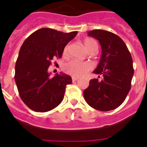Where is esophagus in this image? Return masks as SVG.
I'll list each match as a JSON object with an SVG mask.
<instances>
[{
  "instance_id": "obj_1",
  "label": "esophagus",
  "mask_w": 147,
  "mask_h": 147,
  "mask_svg": "<svg viewBox=\"0 0 147 147\" xmlns=\"http://www.w3.org/2000/svg\"><path fill=\"white\" fill-rule=\"evenodd\" d=\"M78 80H79V77H75V76H73V77H72V80H73V82L77 81Z\"/></svg>"
}]
</instances>
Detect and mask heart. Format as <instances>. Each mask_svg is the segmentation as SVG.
<instances>
[{
    "label": "heart",
    "mask_w": 147,
    "mask_h": 147,
    "mask_svg": "<svg viewBox=\"0 0 147 147\" xmlns=\"http://www.w3.org/2000/svg\"><path fill=\"white\" fill-rule=\"evenodd\" d=\"M83 45L85 50L88 53L92 52L93 51L98 49V44L95 40L92 38H86L83 41ZM69 46L66 45L63 49V54L67 55ZM92 68L91 64L88 62H78L76 60H71L65 63L64 65V70L65 72L75 77H80L85 75Z\"/></svg>",
    "instance_id": "1"
}]
</instances>
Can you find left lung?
Returning a JSON list of instances; mask_svg holds the SVG:
<instances>
[{
	"label": "left lung",
	"mask_w": 147,
	"mask_h": 147,
	"mask_svg": "<svg viewBox=\"0 0 147 147\" xmlns=\"http://www.w3.org/2000/svg\"><path fill=\"white\" fill-rule=\"evenodd\" d=\"M88 36L98 40L102 57L94 74L103 76L102 81L93 79L83 95L87 103L100 111L117 108L125 100L131 88L134 74L132 59L124 42L110 32L95 29Z\"/></svg>",
	"instance_id": "left-lung-1"
}]
</instances>
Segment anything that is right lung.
Wrapping results in <instances>:
<instances>
[{
    "instance_id": "right-lung-1",
    "label": "right lung",
    "mask_w": 147,
    "mask_h": 147,
    "mask_svg": "<svg viewBox=\"0 0 147 147\" xmlns=\"http://www.w3.org/2000/svg\"><path fill=\"white\" fill-rule=\"evenodd\" d=\"M77 32L63 33L42 28L24 41L15 65V80L18 93L27 107L35 112H48L62 102L70 76L61 73L50 77L51 61L61 58L63 49Z\"/></svg>"
}]
</instances>
